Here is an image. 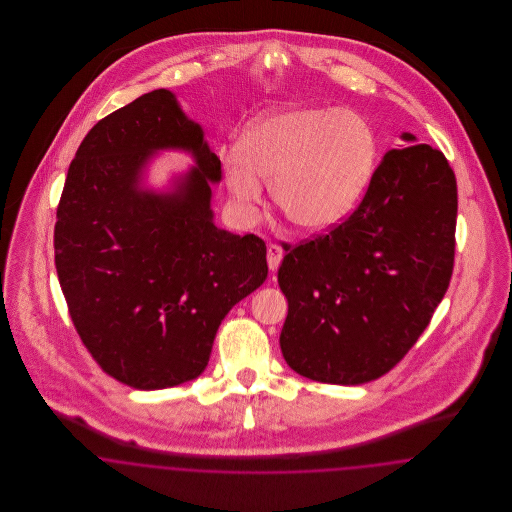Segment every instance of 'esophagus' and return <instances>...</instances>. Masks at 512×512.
<instances>
[{"label": "esophagus", "mask_w": 512, "mask_h": 512, "mask_svg": "<svg viewBox=\"0 0 512 512\" xmlns=\"http://www.w3.org/2000/svg\"><path fill=\"white\" fill-rule=\"evenodd\" d=\"M282 257H284V251H282V247L276 244H270L267 247V261L268 268L272 270V272H276L278 267H280V263H282Z\"/></svg>", "instance_id": "1"}]
</instances>
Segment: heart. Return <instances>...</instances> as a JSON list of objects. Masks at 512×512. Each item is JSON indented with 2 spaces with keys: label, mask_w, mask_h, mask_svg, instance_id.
<instances>
[{
  "label": "heart",
  "mask_w": 512,
  "mask_h": 512,
  "mask_svg": "<svg viewBox=\"0 0 512 512\" xmlns=\"http://www.w3.org/2000/svg\"><path fill=\"white\" fill-rule=\"evenodd\" d=\"M378 138L363 115L340 107H288L251 124L222 151L226 186L242 207L263 197L305 232L338 224L359 201L376 165Z\"/></svg>",
  "instance_id": "b5f03b06"
}]
</instances>
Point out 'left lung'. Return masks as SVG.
<instances>
[{"label": "left lung", "mask_w": 512, "mask_h": 512, "mask_svg": "<svg viewBox=\"0 0 512 512\" xmlns=\"http://www.w3.org/2000/svg\"><path fill=\"white\" fill-rule=\"evenodd\" d=\"M390 149L357 211L290 249L278 268L288 299L280 349L297 374L359 386L384 376L430 324L455 257L457 180L439 149Z\"/></svg>", "instance_id": "1"}]
</instances>
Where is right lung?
Here are the masks:
<instances>
[{
    "instance_id": "add662e5",
    "label": "right lung",
    "mask_w": 512,
    "mask_h": 512,
    "mask_svg": "<svg viewBox=\"0 0 512 512\" xmlns=\"http://www.w3.org/2000/svg\"><path fill=\"white\" fill-rule=\"evenodd\" d=\"M195 161L163 189L146 182L157 152ZM220 159L171 90L99 121L67 172L55 268L74 328L98 365L134 390L192 382L228 311L267 280V245L215 224Z\"/></svg>"
}]
</instances>
